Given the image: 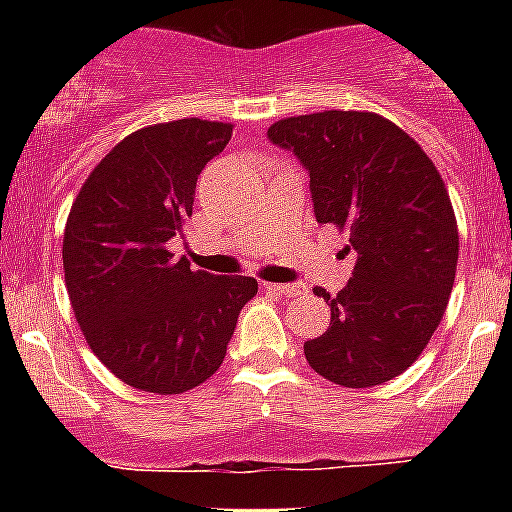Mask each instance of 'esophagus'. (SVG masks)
I'll return each mask as SVG.
<instances>
[{
  "label": "esophagus",
  "instance_id": "esophagus-1",
  "mask_svg": "<svg viewBox=\"0 0 512 512\" xmlns=\"http://www.w3.org/2000/svg\"><path fill=\"white\" fill-rule=\"evenodd\" d=\"M266 289H271V292H279V295H287V297H297V295H305L307 292L305 284H266Z\"/></svg>",
  "mask_w": 512,
  "mask_h": 512
}]
</instances>
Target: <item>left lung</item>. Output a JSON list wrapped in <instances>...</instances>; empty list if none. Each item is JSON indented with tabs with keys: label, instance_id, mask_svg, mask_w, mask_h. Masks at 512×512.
Listing matches in <instances>:
<instances>
[{
	"label": "left lung",
	"instance_id": "1",
	"mask_svg": "<svg viewBox=\"0 0 512 512\" xmlns=\"http://www.w3.org/2000/svg\"><path fill=\"white\" fill-rule=\"evenodd\" d=\"M269 140L310 174L318 223L348 235L354 274L330 305V325L305 343L307 364L341 387H374L423 354L449 305L459 230L449 192L423 148L374 112L287 117Z\"/></svg>",
	"mask_w": 512,
	"mask_h": 512
}]
</instances>
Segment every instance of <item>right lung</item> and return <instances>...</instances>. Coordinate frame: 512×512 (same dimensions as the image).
Returning a JSON list of instances; mask_svg holds the SVG:
<instances>
[{"instance_id":"1","label":"right lung","mask_w":512,"mask_h":512,"mask_svg":"<svg viewBox=\"0 0 512 512\" xmlns=\"http://www.w3.org/2000/svg\"><path fill=\"white\" fill-rule=\"evenodd\" d=\"M233 125L200 117L122 138L71 205L63 271L89 348L135 390L179 395L220 369L253 277H217L174 259L169 241L192 215L197 176Z\"/></svg>"}]
</instances>
